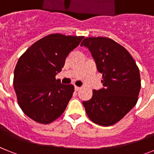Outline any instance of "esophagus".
I'll list each match as a JSON object with an SVG mask.
<instances>
[{"label": "esophagus", "mask_w": 154, "mask_h": 154, "mask_svg": "<svg viewBox=\"0 0 154 154\" xmlns=\"http://www.w3.org/2000/svg\"><path fill=\"white\" fill-rule=\"evenodd\" d=\"M80 89H81L80 87H79V86H75V90L76 92H77V91H79Z\"/></svg>", "instance_id": "1"}]
</instances>
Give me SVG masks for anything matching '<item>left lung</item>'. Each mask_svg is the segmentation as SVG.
Instances as JSON below:
<instances>
[{
    "mask_svg": "<svg viewBox=\"0 0 154 154\" xmlns=\"http://www.w3.org/2000/svg\"><path fill=\"white\" fill-rule=\"evenodd\" d=\"M80 45L89 48L103 75V89L92 91V97L82 103L85 112L96 124L112 126L137 104L141 87L139 68L129 51L111 38L89 37Z\"/></svg>",
    "mask_w": 154,
    "mask_h": 154,
    "instance_id": "left-lung-1",
    "label": "left lung"
}]
</instances>
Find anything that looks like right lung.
<instances>
[{
    "label": "right lung",
    "instance_id": "right-lung-1",
    "mask_svg": "<svg viewBox=\"0 0 154 154\" xmlns=\"http://www.w3.org/2000/svg\"><path fill=\"white\" fill-rule=\"evenodd\" d=\"M83 38L51 34L35 42L17 61L13 81L17 103L37 123L49 124L65 112L74 85H63L55 75Z\"/></svg>",
    "mask_w": 154,
    "mask_h": 154
}]
</instances>
